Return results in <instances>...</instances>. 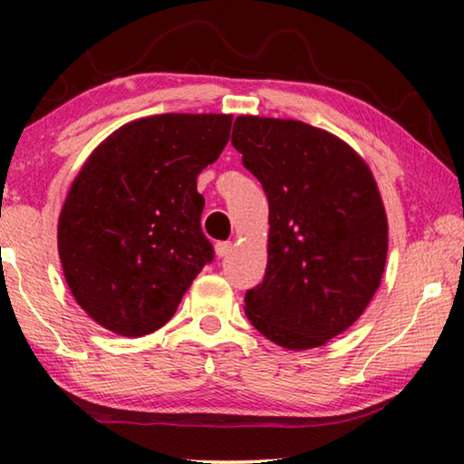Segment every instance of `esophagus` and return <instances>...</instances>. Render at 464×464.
<instances>
[{
  "label": "esophagus",
  "instance_id": "obj_1",
  "mask_svg": "<svg viewBox=\"0 0 464 464\" xmlns=\"http://www.w3.org/2000/svg\"><path fill=\"white\" fill-rule=\"evenodd\" d=\"M231 249H233L231 241H217L215 243V251H217L218 257H227L231 254Z\"/></svg>",
  "mask_w": 464,
  "mask_h": 464
}]
</instances>
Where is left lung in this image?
Wrapping results in <instances>:
<instances>
[{
	"label": "left lung",
	"instance_id": "8db88e82",
	"mask_svg": "<svg viewBox=\"0 0 464 464\" xmlns=\"http://www.w3.org/2000/svg\"><path fill=\"white\" fill-rule=\"evenodd\" d=\"M231 145L270 207L268 266L247 319L290 350L324 345L362 315L387 262V215L366 163L301 121L239 116Z\"/></svg>",
	"mask_w": 464,
	"mask_h": 464
}]
</instances>
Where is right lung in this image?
Segmentation results:
<instances>
[{
    "instance_id": "add662e5",
    "label": "right lung",
    "mask_w": 464,
    "mask_h": 464,
    "mask_svg": "<svg viewBox=\"0 0 464 464\" xmlns=\"http://www.w3.org/2000/svg\"><path fill=\"white\" fill-rule=\"evenodd\" d=\"M227 114H157L124 124L85 161L59 217V256L75 301L110 332L166 325L204 266L200 171L229 140Z\"/></svg>"
}]
</instances>
